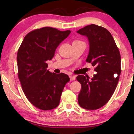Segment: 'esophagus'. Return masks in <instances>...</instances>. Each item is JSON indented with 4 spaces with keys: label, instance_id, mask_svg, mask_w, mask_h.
<instances>
[{
    "label": "esophagus",
    "instance_id": "1",
    "mask_svg": "<svg viewBox=\"0 0 134 134\" xmlns=\"http://www.w3.org/2000/svg\"><path fill=\"white\" fill-rule=\"evenodd\" d=\"M69 77H70V80H75V79H76V76L71 75V74H70Z\"/></svg>",
    "mask_w": 134,
    "mask_h": 134
}]
</instances>
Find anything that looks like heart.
I'll return each instance as SVG.
<instances>
[{"mask_svg": "<svg viewBox=\"0 0 134 134\" xmlns=\"http://www.w3.org/2000/svg\"><path fill=\"white\" fill-rule=\"evenodd\" d=\"M80 41H79V40H75V41H74V42H80Z\"/></svg>", "mask_w": 134, "mask_h": 134, "instance_id": "heart-1", "label": "heart"}]
</instances>
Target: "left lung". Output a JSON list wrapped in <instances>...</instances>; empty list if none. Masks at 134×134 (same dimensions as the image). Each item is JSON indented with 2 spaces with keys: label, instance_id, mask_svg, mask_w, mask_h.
Returning <instances> with one entry per match:
<instances>
[{
  "label": "left lung",
  "instance_id": "obj_1",
  "mask_svg": "<svg viewBox=\"0 0 134 134\" xmlns=\"http://www.w3.org/2000/svg\"><path fill=\"white\" fill-rule=\"evenodd\" d=\"M77 32L88 38L86 62L97 72L91 80L83 75L76 77L81 86L78 102L85 109H98L108 102L116 89L121 72V55L112 35L103 27L91 24Z\"/></svg>",
  "mask_w": 134,
  "mask_h": 134
}]
</instances>
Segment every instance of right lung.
Segmentation results:
<instances>
[{
	"label": "right lung",
	"instance_id": "add662e5",
	"mask_svg": "<svg viewBox=\"0 0 134 134\" xmlns=\"http://www.w3.org/2000/svg\"><path fill=\"white\" fill-rule=\"evenodd\" d=\"M71 32L51 27L36 29L24 37L17 54L18 76L25 95L40 109L57 107L64 87L70 81L67 74L47 70V60L54 57L59 44Z\"/></svg>",
	"mask_w": 134,
	"mask_h": 134
}]
</instances>
